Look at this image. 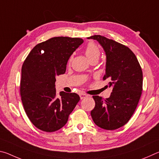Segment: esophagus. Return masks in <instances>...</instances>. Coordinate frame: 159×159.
Returning a JSON list of instances; mask_svg holds the SVG:
<instances>
[{
	"instance_id": "34e87169",
	"label": "esophagus",
	"mask_w": 159,
	"mask_h": 159,
	"mask_svg": "<svg viewBox=\"0 0 159 159\" xmlns=\"http://www.w3.org/2000/svg\"><path fill=\"white\" fill-rule=\"evenodd\" d=\"M88 96V95H86V94H84V93L80 94V99H84V98H87Z\"/></svg>"
}]
</instances>
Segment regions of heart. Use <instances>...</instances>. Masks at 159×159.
<instances>
[{
    "mask_svg": "<svg viewBox=\"0 0 159 159\" xmlns=\"http://www.w3.org/2000/svg\"><path fill=\"white\" fill-rule=\"evenodd\" d=\"M85 53L90 61L93 60H98L99 56H100V50L94 43H89L87 45L85 49ZM71 61V57L69 59V61Z\"/></svg>",
    "mask_w": 159,
    "mask_h": 159,
    "instance_id": "heart-1",
    "label": "heart"
}]
</instances>
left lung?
Listing matches in <instances>:
<instances>
[{
    "label": "left lung",
    "mask_w": 159,
    "mask_h": 159,
    "mask_svg": "<svg viewBox=\"0 0 159 159\" xmlns=\"http://www.w3.org/2000/svg\"><path fill=\"white\" fill-rule=\"evenodd\" d=\"M88 39L96 40L103 48L107 57L103 80H108V86L113 88L109 98L93 96L95 106L91 116L99 128L116 130L128 122L138 106L142 91V68L135 55L125 45L100 35Z\"/></svg>",
    "instance_id": "left-lung-1"
}]
</instances>
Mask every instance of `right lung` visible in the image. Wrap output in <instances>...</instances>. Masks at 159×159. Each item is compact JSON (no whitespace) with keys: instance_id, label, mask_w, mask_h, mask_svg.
Masks as SVG:
<instances>
[{"instance_id":"right-lung-1","label":"right lung","mask_w":159,"mask_h":159,"mask_svg":"<svg viewBox=\"0 0 159 159\" xmlns=\"http://www.w3.org/2000/svg\"><path fill=\"white\" fill-rule=\"evenodd\" d=\"M83 43L79 38L54 37L37 44L24 61L21 99L29 120L40 130H60L80 100L74 93L57 95L55 78L65 73L70 56Z\"/></svg>"}]
</instances>
